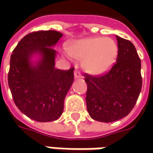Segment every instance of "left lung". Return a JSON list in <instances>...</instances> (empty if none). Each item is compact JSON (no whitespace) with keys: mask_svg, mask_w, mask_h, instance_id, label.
Here are the masks:
<instances>
[{"mask_svg":"<svg viewBox=\"0 0 153 153\" xmlns=\"http://www.w3.org/2000/svg\"><path fill=\"white\" fill-rule=\"evenodd\" d=\"M56 30H39L26 35L10 59L8 86L15 105L22 113L37 122L57 120L64 110V100L74 81V68H55L53 47L62 37ZM34 53L41 60L30 61Z\"/></svg>","mask_w":153,"mask_h":153,"instance_id":"left-lung-1","label":"left lung"}]
</instances>
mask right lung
<instances>
[{
    "label": "right lung",
    "instance_id": "add662e5",
    "mask_svg": "<svg viewBox=\"0 0 153 153\" xmlns=\"http://www.w3.org/2000/svg\"><path fill=\"white\" fill-rule=\"evenodd\" d=\"M117 61L100 69L95 62L86 65V103L93 119L110 123L128 114L137 101L142 86L140 59L131 42L117 36Z\"/></svg>",
    "mask_w": 153,
    "mask_h": 153
}]
</instances>
